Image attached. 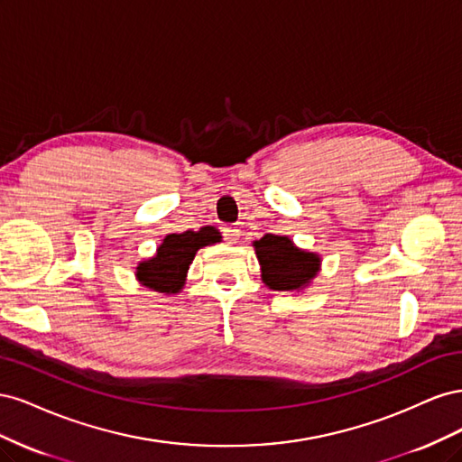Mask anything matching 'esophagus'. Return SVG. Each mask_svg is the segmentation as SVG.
Instances as JSON below:
<instances>
[{
    "label": "esophagus",
    "instance_id": "esophagus-1",
    "mask_svg": "<svg viewBox=\"0 0 462 462\" xmlns=\"http://www.w3.org/2000/svg\"><path fill=\"white\" fill-rule=\"evenodd\" d=\"M223 236H226L227 243L235 245V243H239V239H241V229L227 226V227H223Z\"/></svg>",
    "mask_w": 462,
    "mask_h": 462
}]
</instances>
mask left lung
Returning <instances> with one entry per match:
<instances>
[{
    "mask_svg": "<svg viewBox=\"0 0 462 462\" xmlns=\"http://www.w3.org/2000/svg\"><path fill=\"white\" fill-rule=\"evenodd\" d=\"M262 282L273 291H300L319 272V256L295 246L285 235H263L254 241Z\"/></svg>",
    "mask_w": 462,
    "mask_h": 462,
    "instance_id": "1",
    "label": "left lung"
}]
</instances>
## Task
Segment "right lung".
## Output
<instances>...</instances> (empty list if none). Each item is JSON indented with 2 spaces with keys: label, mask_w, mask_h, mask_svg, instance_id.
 <instances>
[{
  "label": "right lung",
  "mask_w": 462,
  "mask_h": 462,
  "mask_svg": "<svg viewBox=\"0 0 462 462\" xmlns=\"http://www.w3.org/2000/svg\"><path fill=\"white\" fill-rule=\"evenodd\" d=\"M219 241L221 235L212 226L200 227V231L167 235L158 246L156 256L136 265V279L152 291L175 295L183 289L189 265L197 256L199 248Z\"/></svg>",
  "instance_id": "right-lung-1"
}]
</instances>
